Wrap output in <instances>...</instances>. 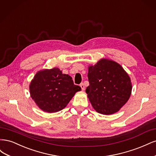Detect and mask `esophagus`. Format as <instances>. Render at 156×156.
Masks as SVG:
<instances>
[{"label":"esophagus","mask_w":156,"mask_h":156,"mask_svg":"<svg viewBox=\"0 0 156 156\" xmlns=\"http://www.w3.org/2000/svg\"><path fill=\"white\" fill-rule=\"evenodd\" d=\"M80 87H81L82 90H84V88H85V87H84V84L83 83H81V84H80Z\"/></svg>","instance_id":"esophagus-1"}]
</instances>
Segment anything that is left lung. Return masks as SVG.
<instances>
[{
    "mask_svg": "<svg viewBox=\"0 0 156 156\" xmlns=\"http://www.w3.org/2000/svg\"><path fill=\"white\" fill-rule=\"evenodd\" d=\"M90 85L86 92L93 108L102 115L119 111L130 98L132 84L129 75L115 61L101 58L89 66Z\"/></svg>",
    "mask_w": 156,
    "mask_h": 156,
    "instance_id": "8db88e82",
    "label": "left lung"
}]
</instances>
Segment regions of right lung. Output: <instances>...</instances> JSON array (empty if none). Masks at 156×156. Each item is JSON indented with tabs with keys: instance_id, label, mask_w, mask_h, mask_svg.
Masks as SVG:
<instances>
[{
	"instance_id": "right-lung-1",
	"label": "right lung",
	"mask_w": 156,
	"mask_h": 156,
	"mask_svg": "<svg viewBox=\"0 0 156 156\" xmlns=\"http://www.w3.org/2000/svg\"><path fill=\"white\" fill-rule=\"evenodd\" d=\"M29 90L37 106L44 112L52 113L64 108L81 88L75 85L72 77L53 68L37 72L30 83Z\"/></svg>"
}]
</instances>
